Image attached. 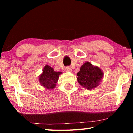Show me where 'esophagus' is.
Listing matches in <instances>:
<instances>
[{"instance_id":"34e87169","label":"esophagus","mask_w":133,"mask_h":133,"mask_svg":"<svg viewBox=\"0 0 133 133\" xmlns=\"http://www.w3.org/2000/svg\"><path fill=\"white\" fill-rule=\"evenodd\" d=\"M65 70H66V71H67V72H69V71H71L72 70L71 69V67H66V68H65Z\"/></svg>"}]
</instances>
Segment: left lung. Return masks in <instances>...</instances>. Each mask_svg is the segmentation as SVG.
I'll list each match as a JSON object with an SVG mask.
<instances>
[{
  "label": "left lung",
  "mask_w": 133,
  "mask_h": 133,
  "mask_svg": "<svg viewBox=\"0 0 133 133\" xmlns=\"http://www.w3.org/2000/svg\"><path fill=\"white\" fill-rule=\"evenodd\" d=\"M103 75L102 70L87 62L81 66L80 71L77 73V79L82 87L87 90H91L100 84Z\"/></svg>",
  "instance_id": "obj_1"
}]
</instances>
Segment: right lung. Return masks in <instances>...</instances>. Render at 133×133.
I'll list each match as a JSON object with an SVG mask.
<instances>
[{"mask_svg":"<svg viewBox=\"0 0 133 133\" xmlns=\"http://www.w3.org/2000/svg\"><path fill=\"white\" fill-rule=\"evenodd\" d=\"M61 74H62V72L54 71L52 67L49 65H46L43 70L42 73L39 76L40 84L48 90L55 89L59 76Z\"/></svg>","mask_w":133,"mask_h":133,"instance_id":"add662e5","label":"right lung"}]
</instances>
